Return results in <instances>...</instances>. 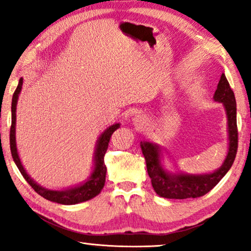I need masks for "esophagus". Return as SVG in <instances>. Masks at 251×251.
<instances>
[{
	"mask_svg": "<svg viewBox=\"0 0 251 251\" xmlns=\"http://www.w3.org/2000/svg\"><path fill=\"white\" fill-rule=\"evenodd\" d=\"M133 126H135V128L137 130H142L144 129V126H146V119L144 118L143 115H138L136 116V118H133Z\"/></svg>",
	"mask_w": 251,
	"mask_h": 251,
	"instance_id": "34e87169",
	"label": "esophagus"
}]
</instances>
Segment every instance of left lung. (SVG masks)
Wrapping results in <instances>:
<instances>
[{
    "instance_id": "1",
    "label": "left lung",
    "mask_w": 251,
    "mask_h": 251,
    "mask_svg": "<svg viewBox=\"0 0 251 251\" xmlns=\"http://www.w3.org/2000/svg\"><path fill=\"white\" fill-rule=\"evenodd\" d=\"M215 101L222 102L227 118L228 147L224 162L212 173L188 174L180 170L169 171L163 166V149L159 144L140 142L145 157L147 173L157 195L166 199L200 198L217 185L231 169L238 150V128H236V102L234 92L227 78L222 74L214 95Z\"/></svg>"
}]
</instances>
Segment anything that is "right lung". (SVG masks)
Instances as JSON below:
<instances>
[{
  "instance_id": "1",
  "label": "right lung",
  "mask_w": 251,
  "mask_h": 251,
  "mask_svg": "<svg viewBox=\"0 0 251 251\" xmlns=\"http://www.w3.org/2000/svg\"><path fill=\"white\" fill-rule=\"evenodd\" d=\"M23 88V78H20L18 87H17L15 94L12 97L11 102V129H10V149H11L12 159L15 161L16 166L18 167L23 177L25 178L27 183H28L34 191L41 197H43L47 200L56 202L60 204H76L81 202L91 200L92 198L97 197L100 193L102 187L105 185L106 179V166L104 162V156L106 151H107L109 139H111L112 133L116 129L120 128V123H115L107 129L104 130V132L100 133L98 137L97 143L95 147V155H94V166H92V171L87 179L83 183L75 185L72 187H66L63 190H49V188L41 186L37 184L28 174L26 173L25 168H24L22 161H20L18 150H17L16 143V111H17V102H18V97L20 91Z\"/></svg>"
}]
</instances>
